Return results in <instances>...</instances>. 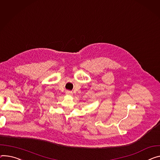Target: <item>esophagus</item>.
<instances>
[{
	"instance_id": "obj_1",
	"label": "esophagus",
	"mask_w": 160,
	"mask_h": 160,
	"mask_svg": "<svg viewBox=\"0 0 160 160\" xmlns=\"http://www.w3.org/2000/svg\"><path fill=\"white\" fill-rule=\"evenodd\" d=\"M66 94L67 95L71 96V95L72 94V92L71 91H66Z\"/></svg>"
}]
</instances>
